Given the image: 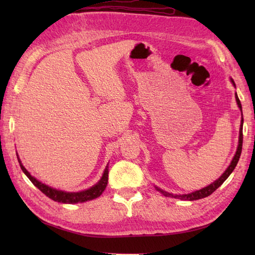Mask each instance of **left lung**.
Wrapping results in <instances>:
<instances>
[{"mask_svg": "<svg viewBox=\"0 0 255 255\" xmlns=\"http://www.w3.org/2000/svg\"><path fill=\"white\" fill-rule=\"evenodd\" d=\"M231 83L234 84V86H236L235 84V81L231 79ZM236 101H237V104L238 106H239L240 111L242 112V106H241V103H240V100L239 97H238L237 93H236ZM242 127H243V116L241 117V125H240V131H239V143H238V148H237V152L234 156V159H232L230 165L227 167V170L225 171V173H223V175H221L218 180H216L214 183H211L210 185L206 186L202 189H199V191H196V192H193L191 194H184V195H173V194H170L167 192H164L162 191L161 188L159 187H155L156 189L160 193H162L164 195V196H167V197H174V198H178V199H182V200H196V199H200V198H205L209 196L210 194H213L216 189H217L221 184H223L227 178L229 177V175L232 173V171L235 170V167L237 166V163L238 161H239L240 159V155H241V151H242V142H243V133H242Z\"/></svg>", "mask_w": 255, "mask_h": 255, "instance_id": "obj_1", "label": "left lung"}]
</instances>
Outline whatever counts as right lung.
<instances>
[{
	"instance_id": "right-lung-1",
	"label": "right lung",
	"mask_w": 255,
	"mask_h": 255,
	"mask_svg": "<svg viewBox=\"0 0 255 255\" xmlns=\"http://www.w3.org/2000/svg\"><path fill=\"white\" fill-rule=\"evenodd\" d=\"M17 159H18L21 171L25 173V175L29 178L30 182L34 184V185L38 189H40V191L44 193L46 196H48L52 200H55V202H58V203L77 204V203H84V202H88V200H92L94 198L100 197L102 193L105 191L107 182H108V164H107L105 170H104V173H103V176L101 177V180L97 182L94 186L90 187L89 189H85V191L75 192V193L59 191V189L48 186V185H46V184L38 181L37 178H35L34 176H31L30 173L25 169V166L23 164H21V162L18 158V154H17Z\"/></svg>"
}]
</instances>
